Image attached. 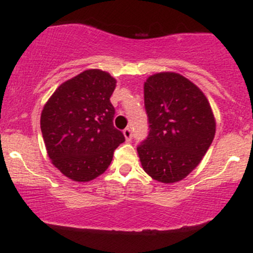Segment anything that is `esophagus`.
<instances>
[{
	"label": "esophagus",
	"instance_id": "obj_1",
	"mask_svg": "<svg viewBox=\"0 0 253 253\" xmlns=\"http://www.w3.org/2000/svg\"><path fill=\"white\" fill-rule=\"evenodd\" d=\"M124 136L125 138H126L127 142H129L132 139V129L129 128V127H127V128L124 129Z\"/></svg>",
	"mask_w": 253,
	"mask_h": 253
}]
</instances>
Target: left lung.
I'll return each instance as SVG.
<instances>
[{
	"instance_id": "obj_1",
	"label": "left lung",
	"mask_w": 253,
	"mask_h": 253,
	"mask_svg": "<svg viewBox=\"0 0 253 253\" xmlns=\"http://www.w3.org/2000/svg\"><path fill=\"white\" fill-rule=\"evenodd\" d=\"M144 106L149 133L137 147L143 170L159 182L181 181L200 164L215 134L208 99L183 76L162 72L144 83Z\"/></svg>"
}]
</instances>
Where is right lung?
Returning a JSON list of instances; mask_svg holds the SVG:
<instances>
[{
	"label": "right lung",
	"mask_w": 253,
	"mask_h": 253,
	"mask_svg": "<svg viewBox=\"0 0 253 253\" xmlns=\"http://www.w3.org/2000/svg\"><path fill=\"white\" fill-rule=\"evenodd\" d=\"M116 79L88 70L61 84L42 109V138L48 158L66 177L91 181L110 165L114 150L125 142L114 127L110 96Z\"/></svg>",
	"instance_id": "1"
}]
</instances>
